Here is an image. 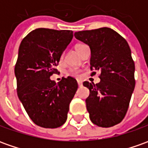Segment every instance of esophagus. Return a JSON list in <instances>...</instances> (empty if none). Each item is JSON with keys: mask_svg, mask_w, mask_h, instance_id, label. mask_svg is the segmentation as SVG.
Wrapping results in <instances>:
<instances>
[{"mask_svg": "<svg viewBox=\"0 0 148 148\" xmlns=\"http://www.w3.org/2000/svg\"><path fill=\"white\" fill-rule=\"evenodd\" d=\"M78 87H82V82H81V81H79V80H78Z\"/></svg>", "mask_w": 148, "mask_h": 148, "instance_id": "obj_1", "label": "esophagus"}]
</instances>
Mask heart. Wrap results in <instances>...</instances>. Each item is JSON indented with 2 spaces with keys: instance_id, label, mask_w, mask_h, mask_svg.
I'll return each instance as SVG.
<instances>
[{
  "instance_id": "1",
  "label": "heart",
  "mask_w": 148,
  "mask_h": 148,
  "mask_svg": "<svg viewBox=\"0 0 148 148\" xmlns=\"http://www.w3.org/2000/svg\"><path fill=\"white\" fill-rule=\"evenodd\" d=\"M86 47H87V46H86L85 45H83V44H78V45H75V49H76V51H77L80 55H82V51H83V49H85ZM70 72H71V74H74V75H78V73H79L78 70H71Z\"/></svg>"
}]
</instances>
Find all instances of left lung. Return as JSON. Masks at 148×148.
<instances>
[{
    "mask_svg": "<svg viewBox=\"0 0 148 148\" xmlns=\"http://www.w3.org/2000/svg\"><path fill=\"white\" fill-rule=\"evenodd\" d=\"M91 49V75L99 70V83L83 82L90 91L86 106L93 124L111 127L124 119L133 93L134 62L126 40L108 27L74 33Z\"/></svg>",
    "mask_w": 148,
    "mask_h": 148,
    "instance_id": "left-lung-1",
    "label": "left lung"
}]
</instances>
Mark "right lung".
Segmentation results:
<instances>
[{
	"label": "right lung",
	"mask_w": 148,
	"mask_h": 148,
	"mask_svg": "<svg viewBox=\"0 0 148 148\" xmlns=\"http://www.w3.org/2000/svg\"><path fill=\"white\" fill-rule=\"evenodd\" d=\"M73 38L70 30L39 28L22 40L14 68L17 93L29 117L37 125L54 129L66 122L78 89L72 77L50 79L63 51Z\"/></svg>",
	"instance_id": "1"
}]
</instances>
